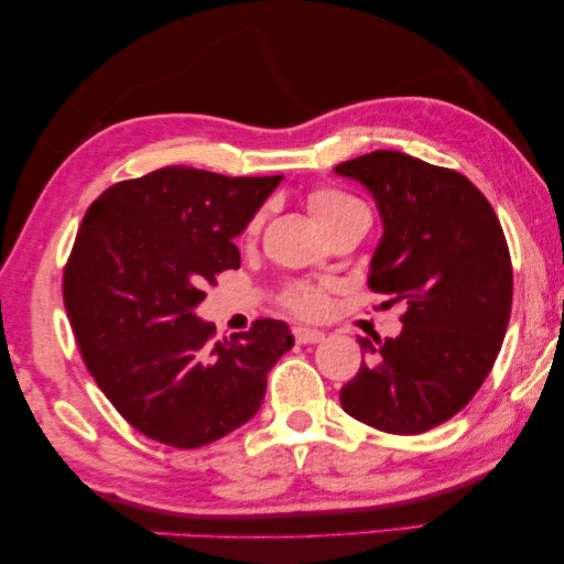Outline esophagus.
Returning <instances> with one entry per match:
<instances>
[{
  "label": "esophagus",
  "mask_w": 564,
  "mask_h": 564,
  "mask_svg": "<svg viewBox=\"0 0 564 564\" xmlns=\"http://www.w3.org/2000/svg\"><path fill=\"white\" fill-rule=\"evenodd\" d=\"M294 340H297L300 345L319 343V340H325V333L315 330V327H294Z\"/></svg>",
  "instance_id": "1"
}]
</instances>
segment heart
<instances>
[{
	"label": "heart",
	"mask_w": 564,
	"mask_h": 564,
	"mask_svg": "<svg viewBox=\"0 0 564 564\" xmlns=\"http://www.w3.org/2000/svg\"><path fill=\"white\" fill-rule=\"evenodd\" d=\"M310 212L315 216L319 227H325V224L340 219L345 214L366 212V206H362L358 198H352L343 192H335V188H323V192H315L310 196ZM257 227H259V219L252 224V231ZM284 302H288L290 310L300 312V315H317V312L325 310L327 297L325 292L317 288H297L284 297Z\"/></svg>",
	"instance_id": "heart-1"
}]
</instances>
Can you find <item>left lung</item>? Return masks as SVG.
Segmentation results:
<instances>
[{"label":"left lung","instance_id":"obj_1","mask_svg":"<svg viewBox=\"0 0 564 564\" xmlns=\"http://www.w3.org/2000/svg\"><path fill=\"white\" fill-rule=\"evenodd\" d=\"M376 198L383 237L368 284L403 305V330L340 388L343 411L386 433L413 436L444 423L479 391L512 312V262L491 204L462 173L398 151L333 169Z\"/></svg>","mask_w":564,"mask_h":564}]
</instances>
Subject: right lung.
<instances>
[{
	"label": "right lung",
	"mask_w": 564,
	"mask_h": 564,
	"mask_svg": "<svg viewBox=\"0 0 564 564\" xmlns=\"http://www.w3.org/2000/svg\"><path fill=\"white\" fill-rule=\"evenodd\" d=\"M280 181L169 166L110 186L85 214L65 267L67 319L95 383L143 436L198 448L262 405L267 372L294 345L288 323L214 340L196 307L206 282L239 270L231 239Z\"/></svg>",
	"instance_id": "obj_1"
}]
</instances>
